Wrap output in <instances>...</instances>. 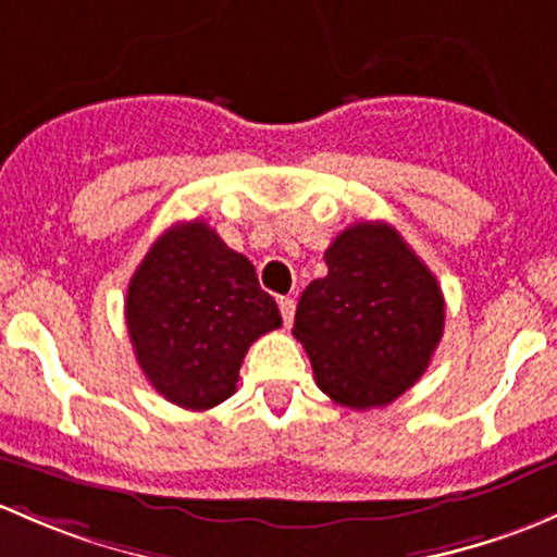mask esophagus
<instances>
[{
    "mask_svg": "<svg viewBox=\"0 0 557 557\" xmlns=\"http://www.w3.org/2000/svg\"><path fill=\"white\" fill-rule=\"evenodd\" d=\"M278 308L284 326H292V319H295V300H292V297H278Z\"/></svg>",
    "mask_w": 557,
    "mask_h": 557,
    "instance_id": "esophagus-1",
    "label": "esophagus"
}]
</instances>
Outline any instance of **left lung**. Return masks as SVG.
<instances>
[{"label": "left lung", "instance_id": "8db88e82", "mask_svg": "<svg viewBox=\"0 0 557 557\" xmlns=\"http://www.w3.org/2000/svg\"><path fill=\"white\" fill-rule=\"evenodd\" d=\"M326 276L297 302L292 335L332 403L370 410L405 394L445 326L434 273L386 222H357L324 251Z\"/></svg>", "mask_w": 557, "mask_h": 557}]
</instances>
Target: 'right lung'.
<instances>
[{
  "instance_id": "obj_1",
  "label": "right lung",
  "mask_w": 557,
  "mask_h": 557,
  "mask_svg": "<svg viewBox=\"0 0 557 557\" xmlns=\"http://www.w3.org/2000/svg\"><path fill=\"white\" fill-rule=\"evenodd\" d=\"M125 324L154 392L185 410H209L236 392L246 351L281 326V313L255 265L193 220L169 227L136 268Z\"/></svg>"
}]
</instances>
